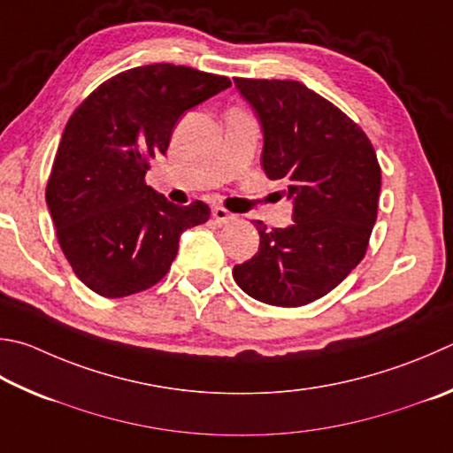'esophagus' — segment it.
I'll return each instance as SVG.
<instances>
[{"label": "esophagus", "mask_w": 453, "mask_h": 453, "mask_svg": "<svg viewBox=\"0 0 453 453\" xmlns=\"http://www.w3.org/2000/svg\"><path fill=\"white\" fill-rule=\"evenodd\" d=\"M211 216H213V221H216L218 226H226V224H232V221L235 219V216L234 213H229L227 210H224V208H213L211 210Z\"/></svg>", "instance_id": "34e87169"}]
</instances>
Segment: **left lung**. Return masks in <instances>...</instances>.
Segmentation results:
<instances>
[{
  "label": "left lung",
  "mask_w": 453,
  "mask_h": 453,
  "mask_svg": "<svg viewBox=\"0 0 453 453\" xmlns=\"http://www.w3.org/2000/svg\"><path fill=\"white\" fill-rule=\"evenodd\" d=\"M234 83L261 125L263 172L281 180L293 203L291 226L253 221L259 251L234 279L267 305H307L365 257L380 196L376 152L347 114L297 81Z\"/></svg>",
  "instance_id": "8db88e82"
}]
</instances>
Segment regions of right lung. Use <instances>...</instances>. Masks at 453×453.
I'll list each match as a JSON object with an SVG mask.
<instances>
[{"mask_svg": "<svg viewBox=\"0 0 453 453\" xmlns=\"http://www.w3.org/2000/svg\"><path fill=\"white\" fill-rule=\"evenodd\" d=\"M232 87L227 77L170 63L128 69L93 90L63 130L45 200L73 271L117 299L160 281L184 229L205 224L203 202L176 205L146 186L186 111Z\"/></svg>", "mask_w": 453, "mask_h": 453, "instance_id": "right-lung-1", "label": "right lung"}]
</instances>
